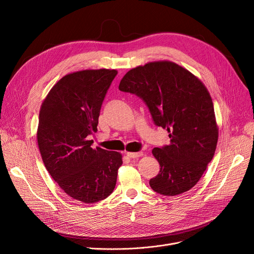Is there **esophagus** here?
I'll use <instances>...</instances> for the list:
<instances>
[{
    "label": "esophagus",
    "mask_w": 254,
    "mask_h": 254,
    "mask_svg": "<svg viewBox=\"0 0 254 254\" xmlns=\"http://www.w3.org/2000/svg\"><path fill=\"white\" fill-rule=\"evenodd\" d=\"M127 155L129 158H138V157L143 155V152L142 151H140V152H127Z\"/></svg>",
    "instance_id": "obj_1"
}]
</instances>
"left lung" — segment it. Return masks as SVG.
Listing matches in <instances>:
<instances>
[{"instance_id":"obj_1","label":"left lung","mask_w":254,"mask_h":254,"mask_svg":"<svg viewBox=\"0 0 254 254\" xmlns=\"http://www.w3.org/2000/svg\"><path fill=\"white\" fill-rule=\"evenodd\" d=\"M118 88L142 99L154 125L169 132L170 144L152 149L161 170L150 179V188L163 195L192 189L214 156L218 140L206 86L181 65L163 61L129 70Z\"/></svg>"}]
</instances>
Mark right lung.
<instances>
[{"mask_svg":"<svg viewBox=\"0 0 254 254\" xmlns=\"http://www.w3.org/2000/svg\"><path fill=\"white\" fill-rule=\"evenodd\" d=\"M116 70H83L64 76L42 103L37 140L43 163L60 188L83 203H97L115 189L119 152L92 148L101 107Z\"/></svg>","mask_w":254,"mask_h":254,"instance_id":"1","label":"right lung"}]
</instances>
